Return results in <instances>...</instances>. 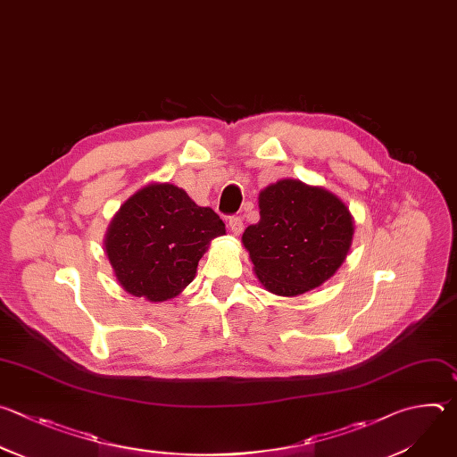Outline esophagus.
<instances>
[{"mask_svg":"<svg viewBox=\"0 0 457 457\" xmlns=\"http://www.w3.org/2000/svg\"><path fill=\"white\" fill-rule=\"evenodd\" d=\"M228 226H229V229H231L233 235H240L242 229H244V222H242L240 217H229Z\"/></svg>","mask_w":457,"mask_h":457,"instance_id":"34e87169","label":"esophagus"}]
</instances>
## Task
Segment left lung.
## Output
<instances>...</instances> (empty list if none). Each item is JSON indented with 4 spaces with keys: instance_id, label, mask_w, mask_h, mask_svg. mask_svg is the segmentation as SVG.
<instances>
[{
    "instance_id": "1",
    "label": "left lung",
    "mask_w": 457,
    "mask_h": 457,
    "mask_svg": "<svg viewBox=\"0 0 457 457\" xmlns=\"http://www.w3.org/2000/svg\"><path fill=\"white\" fill-rule=\"evenodd\" d=\"M260 220L242 235L265 290L294 297L328 278L346 260L355 222L350 208L323 187L279 179L258 195Z\"/></svg>"
}]
</instances>
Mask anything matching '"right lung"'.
Segmentation results:
<instances>
[{
  "mask_svg": "<svg viewBox=\"0 0 457 457\" xmlns=\"http://www.w3.org/2000/svg\"><path fill=\"white\" fill-rule=\"evenodd\" d=\"M226 235L220 217L197 206L170 183H150L132 194L109 222L104 249L121 288L162 303L195 278L213 238Z\"/></svg>",
  "mask_w": 457,
  "mask_h": 457,
  "instance_id": "obj_1",
  "label": "right lung"
}]
</instances>
